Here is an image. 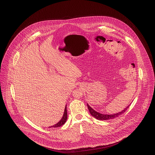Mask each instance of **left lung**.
<instances>
[{
    "mask_svg": "<svg viewBox=\"0 0 155 155\" xmlns=\"http://www.w3.org/2000/svg\"><path fill=\"white\" fill-rule=\"evenodd\" d=\"M129 105H130L127 106V107H126L123 110H122V111H121L119 113L108 115V114H101V113H99V112H96V110H94L93 108H92L89 105L87 104V106L88 107V110H89V111H90L91 115L93 117H94L95 118H96L97 120H108L114 119V118L119 117L121 114H123L124 112H125L126 110L129 108Z\"/></svg>",
    "mask_w": 155,
    "mask_h": 155,
    "instance_id": "left-lung-1",
    "label": "left lung"
}]
</instances>
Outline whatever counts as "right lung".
Segmentation results:
<instances>
[{
	"mask_svg": "<svg viewBox=\"0 0 155 155\" xmlns=\"http://www.w3.org/2000/svg\"><path fill=\"white\" fill-rule=\"evenodd\" d=\"M68 119V112H67V105H65V109H64V112L63 114V116L62 117V118L60 120V121L57 123L56 124H55L53 126H49L48 127H60L61 126H62L63 124H64V123L66 122Z\"/></svg>",
	"mask_w": 155,
	"mask_h": 155,
	"instance_id": "add662e5",
	"label": "right lung"
}]
</instances>
